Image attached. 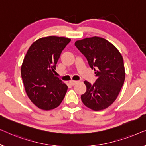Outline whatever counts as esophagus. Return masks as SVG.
<instances>
[{
	"label": "esophagus",
	"mask_w": 146,
	"mask_h": 146,
	"mask_svg": "<svg viewBox=\"0 0 146 146\" xmlns=\"http://www.w3.org/2000/svg\"><path fill=\"white\" fill-rule=\"evenodd\" d=\"M77 82H78V81H75V80H70V84L72 86H74Z\"/></svg>",
	"instance_id": "34e87169"
}]
</instances>
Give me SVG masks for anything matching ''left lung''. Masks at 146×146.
Wrapping results in <instances>:
<instances>
[{
  "mask_svg": "<svg viewBox=\"0 0 146 146\" xmlns=\"http://www.w3.org/2000/svg\"><path fill=\"white\" fill-rule=\"evenodd\" d=\"M75 46L86 58L98 78L92 84L84 82L86 91L81 96L82 101L94 111L107 108L116 100L124 82L122 56L114 45L100 37L77 40Z\"/></svg>",
  "mask_w": 146,
  "mask_h": 146,
  "instance_id": "obj_1",
  "label": "left lung"
}]
</instances>
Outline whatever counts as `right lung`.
<instances>
[{
    "instance_id": "obj_1",
    "label": "right lung",
    "mask_w": 146,
    "mask_h": 146,
    "mask_svg": "<svg viewBox=\"0 0 146 146\" xmlns=\"http://www.w3.org/2000/svg\"><path fill=\"white\" fill-rule=\"evenodd\" d=\"M70 40L54 36L41 38L32 44L26 54L22 78L28 96L40 109H54L65 96L67 85L54 73L62 52Z\"/></svg>"
}]
</instances>
